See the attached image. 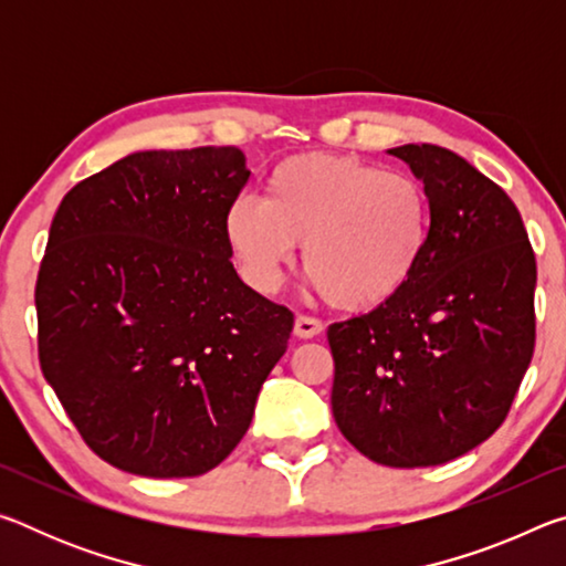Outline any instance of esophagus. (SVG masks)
Listing matches in <instances>:
<instances>
[{"instance_id": "34e87169", "label": "esophagus", "mask_w": 566, "mask_h": 566, "mask_svg": "<svg viewBox=\"0 0 566 566\" xmlns=\"http://www.w3.org/2000/svg\"><path fill=\"white\" fill-rule=\"evenodd\" d=\"M322 329H324V324L317 317H306V314H300L294 322V334L300 339L317 337V334H322Z\"/></svg>"}]
</instances>
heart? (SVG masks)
I'll use <instances>...</instances> for the list:
<instances>
[{
  "label": "heart",
  "mask_w": 566,
  "mask_h": 566,
  "mask_svg": "<svg viewBox=\"0 0 566 566\" xmlns=\"http://www.w3.org/2000/svg\"><path fill=\"white\" fill-rule=\"evenodd\" d=\"M224 237L244 280L270 294L294 247L339 310L385 304L417 274L432 239V197L417 177L347 155H294L264 179V197H239Z\"/></svg>",
  "instance_id": "1"
}]
</instances>
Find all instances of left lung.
Wrapping results in <instances>:
<instances>
[{"instance_id": "8db88e82", "label": "left lung", "mask_w": 566, "mask_h": 566, "mask_svg": "<svg viewBox=\"0 0 566 566\" xmlns=\"http://www.w3.org/2000/svg\"><path fill=\"white\" fill-rule=\"evenodd\" d=\"M432 197L417 274L377 310L327 329L332 415L371 462H452L510 415L534 354L536 262L520 209L437 145L389 149Z\"/></svg>"}]
</instances>
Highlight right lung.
<instances>
[{
	"label": "right lung",
	"instance_id": "obj_1",
	"mask_svg": "<svg viewBox=\"0 0 566 566\" xmlns=\"http://www.w3.org/2000/svg\"><path fill=\"white\" fill-rule=\"evenodd\" d=\"M237 147L134 151L66 191L36 276L42 375L94 454L199 476L232 454L294 314L234 272Z\"/></svg>",
	"mask_w": 566,
	"mask_h": 566
}]
</instances>
